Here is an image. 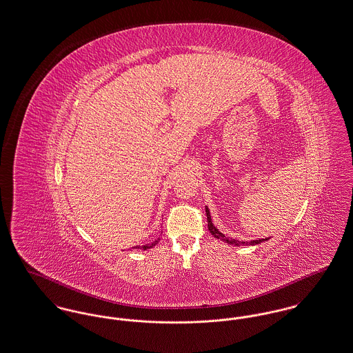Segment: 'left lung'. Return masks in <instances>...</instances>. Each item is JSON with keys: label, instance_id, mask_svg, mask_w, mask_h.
<instances>
[{"label": "left lung", "instance_id": "left-lung-1", "mask_svg": "<svg viewBox=\"0 0 353 353\" xmlns=\"http://www.w3.org/2000/svg\"><path fill=\"white\" fill-rule=\"evenodd\" d=\"M205 213H207L208 229H209L210 234H212L214 239L221 240V241H224V243H227V244H232V245H234V247H241V245L247 247V245H257V244H261V243L270 240V237H267V239H259V240H250V241H239V240H236V239L227 237L224 233H221L219 229L214 227V224H213V221H212V217H210V212H209L208 207H205Z\"/></svg>", "mask_w": 353, "mask_h": 353}]
</instances>
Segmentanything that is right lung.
<instances>
[{
    "label": "right lung",
    "mask_w": 353,
    "mask_h": 353,
    "mask_svg": "<svg viewBox=\"0 0 353 353\" xmlns=\"http://www.w3.org/2000/svg\"><path fill=\"white\" fill-rule=\"evenodd\" d=\"M159 241H160V237L159 239H156L152 244H145V245H143V247H139V248L144 249V250H146V249H150L153 248L156 244H159Z\"/></svg>",
    "instance_id": "right-lung-1"
}]
</instances>
